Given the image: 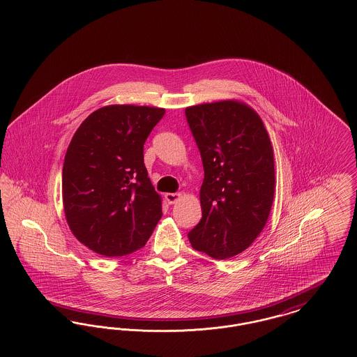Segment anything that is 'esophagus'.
Segmentation results:
<instances>
[{"label": "esophagus", "instance_id": "obj_1", "mask_svg": "<svg viewBox=\"0 0 357 357\" xmlns=\"http://www.w3.org/2000/svg\"><path fill=\"white\" fill-rule=\"evenodd\" d=\"M165 198L169 204H175L181 198V194L179 192H167V194H165Z\"/></svg>", "mask_w": 357, "mask_h": 357}]
</instances>
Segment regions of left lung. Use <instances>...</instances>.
<instances>
[{"label":"left lung","mask_w":357,"mask_h":357,"mask_svg":"<svg viewBox=\"0 0 357 357\" xmlns=\"http://www.w3.org/2000/svg\"><path fill=\"white\" fill-rule=\"evenodd\" d=\"M204 163L202 220L187 234L191 246L215 259L248 249L272 208V143L261 118L242 102H207L185 111Z\"/></svg>","instance_id":"1"}]
</instances>
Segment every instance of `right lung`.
I'll use <instances>...</instances> for the list:
<instances>
[{"instance_id":"obj_1","label":"right lung","mask_w":357,"mask_h":357,"mask_svg":"<svg viewBox=\"0 0 357 357\" xmlns=\"http://www.w3.org/2000/svg\"><path fill=\"white\" fill-rule=\"evenodd\" d=\"M163 115V108L153 107H102L69 143L63 165L66 217L73 236L98 255L139 250L162 217L143 147Z\"/></svg>"}]
</instances>
